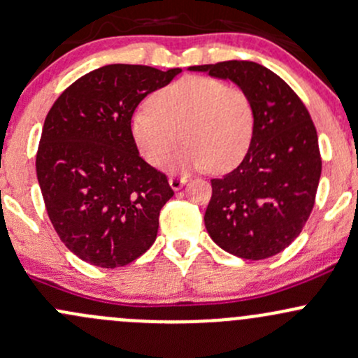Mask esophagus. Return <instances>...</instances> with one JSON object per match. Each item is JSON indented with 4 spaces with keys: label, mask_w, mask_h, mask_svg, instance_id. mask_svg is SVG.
<instances>
[{
    "label": "esophagus",
    "mask_w": 358,
    "mask_h": 358,
    "mask_svg": "<svg viewBox=\"0 0 358 358\" xmlns=\"http://www.w3.org/2000/svg\"><path fill=\"white\" fill-rule=\"evenodd\" d=\"M185 183L187 178H180V176H171V178H169V187H171L173 190H180Z\"/></svg>",
    "instance_id": "1"
}]
</instances>
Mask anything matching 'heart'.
Listing matches in <instances>:
<instances>
[{"label": "heart", "mask_w": 358, "mask_h": 358, "mask_svg": "<svg viewBox=\"0 0 358 358\" xmlns=\"http://www.w3.org/2000/svg\"><path fill=\"white\" fill-rule=\"evenodd\" d=\"M255 131V110L248 94L210 77L189 75L157 90L149 106L130 116V135L141 156L171 171H197L210 166L227 173L245 157Z\"/></svg>", "instance_id": "heart-1"}]
</instances>
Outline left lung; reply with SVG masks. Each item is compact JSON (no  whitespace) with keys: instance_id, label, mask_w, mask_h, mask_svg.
Instances as JSON below:
<instances>
[{"instance_id":"obj_1","label":"left lung","mask_w":358,"mask_h":358,"mask_svg":"<svg viewBox=\"0 0 358 358\" xmlns=\"http://www.w3.org/2000/svg\"><path fill=\"white\" fill-rule=\"evenodd\" d=\"M189 70L235 82L255 110L254 138L243 161L210 180L208 233L223 250L248 261L280 254L307 223L321 178L317 131L306 104L259 63L231 59Z\"/></svg>"}]
</instances>
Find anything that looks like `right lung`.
<instances>
[{
	"label": "right lung",
	"mask_w": 358,
	"mask_h": 358,
	"mask_svg": "<svg viewBox=\"0 0 358 358\" xmlns=\"http://www.w3.org/2000/svg\"><path fill=\"white\" fill-rule=\"evenodd\" d=\"M180 71L101 66L63 90L44 120L36 171L48 216L89 264L122 268L156 240L159 210L175 192L138 154L130 116Z\"/></svg>",
	"instance_id": "right-lung-1"
}]
</instances>
